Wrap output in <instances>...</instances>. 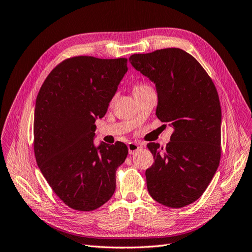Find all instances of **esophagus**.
<instances>
[{
  "label": "esophagus",
  "mask_w": 252,
  "mask_h": 252,
  "mask_svg": "<svg viewBox=\"0 0 252 252\" xmlns=\"http://www.w3.org/2000/svg\"><path fill=\"white\" fill-rule=\"evenodd\" d=\"M127 149H128V153L134 154L135 152L140 149V146L136 143H133V141H131V143L127 144Z\"/></svg>",
  "instance_id": "obj_1"
}]
</instances>
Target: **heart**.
<instances>
[{
  "label": "heart",
  "mask_w": 252,
  "mask_h": 252,
  "mask_svg": "<svg viewBox=\"0 0 252 252\" xmlns=\"http://www.w3.org/2000/svg\"><path fill=\"white\" fill-rule=\"evenodd\" d=\"M147 88H150V86L148 85V84H146V83H136L133 87V92L137 93V92H140V90H144V89H147Z\"/></svg>",
  "instance_id": "heart-1"
}]
</instances>
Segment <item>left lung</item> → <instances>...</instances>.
I'll return each mask as SVG.
<instances>
[{
    "label": "left lung",
    "mask_w": 252,
    "mask_h": 252,
    "mask_svg": "<svg viewBox=\"0 0 252 252\" xmlns=\"http://www.w3.org/2000/svg\"><path fill=\"white\" fill-rule=\"evenodd\" d=\"M132 66L156 83L157 117L173 126L170 143L147 147L154 163L147 189L158 203L179 209L201 197L221 157V108L216 87L195 57L178 48L133 54Z\"/></svg>",
    "instance_id": "left-lung-1"
}]
</instances>
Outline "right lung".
<instances>
[{
  "mask_svg": "<svg viewBox=\"0 0 252 252\" xmlns=\"http://www.w3.org/2000/svg\"><path fill=\"white\" fill-rule=\"evenodd\" d=\"M127 60L74 56L51 71L38 93L34 153L51 189L69 208L88 212L112 198L127 147L94 145L95 119L105 115Z\"/></svg>",
  "mask_w": 252,
  "mask_h": 252,
  "instance_id": "add662e5",
  "label": "right lung"
}]
</instances>
